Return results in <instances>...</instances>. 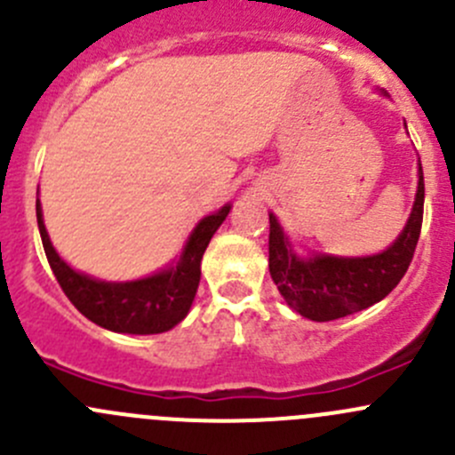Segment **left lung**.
<instances>
[{
  "mask_svg": "<svg viewBox=\"0 0 455 455\" xmlns=\"http://www.w3.org/2000/svg\"><path fill=\"white\" fill-rule=\"evenodd\" d=\"M383 96H387L383 92ZM407 127V125H405ZM425 182L419 160V187L407 224L385 251L363 257L299 255L275 213H268V268L275 286L295 313L310 321H332L379 304L410 268L423 224Z\"/></svg>",
  "mask_w": 455,
  "mask_h": 455,
  "instance_id": "left-lung-1",
  "label": "left lung"
}]
</instances>
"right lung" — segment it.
I'll return each instance as SVG.
<instances>
[{"mask_svg":"<svg viewBox=\"0 0 455 455\" xmlns=\"http://www.w3.org/2000/svg\"><path fill=\"white\" fill-rule=\"evenodd\" d=\"M228 211L231 204H224L215 213L202 218L172 264L132 282H105L72 268L50 242L39 200L36 224L50 268L81 315L112 332L158 334L172 330L189 315L198 292L202 255L220 224L227 220Z\"/></svg>","mask_w":455,"mask_h":455,"instance_id":"obj_1","label":"right lung"}]
</instances>
